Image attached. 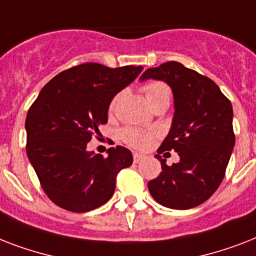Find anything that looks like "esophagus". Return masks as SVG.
Instances as JSON below:
<instances>
[{
	"instance_id": "obj_1",
	"label": "esophagus",
	"mask_w": 256,
	"mask_h": 256,
	"mask_svg": "<svg viewBox=\"0 0 256 256\" xmlns=\"http://www.w3.org/2000/svg\"><path fill=\"white\" fill-rule=\"evenodd\" d=\"M144 158V156H142V154H138V152H134V154H132V160H134V164H140Z\"/></svg>"
}]
</instances>
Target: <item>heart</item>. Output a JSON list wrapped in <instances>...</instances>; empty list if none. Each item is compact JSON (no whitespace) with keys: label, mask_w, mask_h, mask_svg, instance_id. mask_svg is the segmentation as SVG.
Returning <instances> with one entry per match:
<instances>
[{"label":"heart","mask_w":256,"mask_h":256,"mask_svg":"<svg viewBox=\"0 0 256 256\" xmlns=\"http://www.w3.org/2000/svg\"><path fill=\"white\" fill-rule=\"evenodd\" d=\"M144 96H146V100L150 104V106H156V104H160V102H168L170 104L171 100V90L168 88V84L160 81H154L148 82L142 88ZM118 102V96H114L110 104V112H114L116 108V104ZM156 136V132H152V130H144V128H124L120 132V140H124V144L132 146V148H148L150 142L152 140V138Z\"/></svg>","instance_id":"b5f03b06"}]
</instances>
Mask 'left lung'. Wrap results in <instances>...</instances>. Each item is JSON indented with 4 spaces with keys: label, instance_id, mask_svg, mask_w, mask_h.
I'll return each mask as SVG.
<instances>
[{
    "label": "left lung",
    "instance_id": "8db88e82",
    "mask_svg": "<svg viewBox=\"0 0 256 256\" xmlns=\"http://www.w3.org/2000/svg\"><path fill=\"white\" fill-rule=\"evenodd\" d=\"M168 82L174 94V120L158 152H178L171 166L160 156L162 172L148 183L162 206L192 208L206 202L222 183L235 144L232 106L218 85L206 76L175 61L148 69L140 80Z\"/></svg>",
    "mask_w": 256,
    "mask_h": 256
}]
</instances>
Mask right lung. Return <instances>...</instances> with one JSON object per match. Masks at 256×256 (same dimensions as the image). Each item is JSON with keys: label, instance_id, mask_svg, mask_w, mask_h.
I'll list each match as a JSON object with an SVG mask.
<instances>
[{"label": "right lung", "instance_id": "right-lung-1", "mask_svg": "<svg viewBox=\"0 0 256 256\" xmlns=\"http://www.w3.org/2000/svg\"><path fill=\"white\" fill-rule=\"evenodd\" d=\"M142 66L88 62L64 70L44 86L26 116V154L42 190L57 206L86 212L102 206L116 190V174L132 164V152L110 148L88 152V142L108 122V104L132 84Z\"/></svg>", "mask_w": 256, "mask_h": 256}]
</instances>
